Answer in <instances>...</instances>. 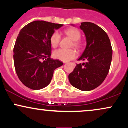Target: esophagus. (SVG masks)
Listing matches in <instances>:
<instances>
[{
	"instance_id": "obj_1",
	"label": "esophagus",
	"mask_w": 128,
	"mask_h": 128,
	"mask_svg": "<svg viewBox=\"0 0 128 128\" xmlns=\"http://www.w3.org/2000/svg\"><path fill=\"white\" fill-rule=\"evenodd\" d=\"M65 63H67V62H65Z\"/></svg>"
}]
</instances>
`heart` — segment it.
<instances>
[{
  "label": "heart",
  "mask_w": 128,
  "mask_h": 128,
  "mask_svg": "<svg viewBox=\"0 0 128 128\" xmlns=\"http://www.w3.org/2000/svg\"><path fill=\"white\" fill-rule=\"evenodd\" d=\"M64 34L73 41L72 46L75 47L77 49L80 48L82 43L79 40L81 37V33L78 29L75 28H71L64 30ZM61 36L58 31H55L50 36V43L52 48H56L59 44ZM76 52L74 49H62L56 50L54 52V57L56 59L66 62L75 58Z\"/></svg>",
  "instance_id": "1"
}]
</instances>
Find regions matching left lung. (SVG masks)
<instances>
[{"instance_id":"left-lung-1","label":"left lung","mask_w":128,"mask_h":128,"mask_svg":"<svg viewBox=\"0 0 128 128\" xmlns=\"http://www.w3.org/2000/svg\"><path fill=\"white\" fill-rule=\"evenodd\" d=\"M80 28L86 39V46L68 79L74 87L88 92L102 84L109 73L112 56V49L107 34L94 23H81Z\"/></svg>"}]
</instances>
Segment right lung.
I'll list each match as a JSON object with an SVG mask.
<instances>
[{
	"label": "right lung",
	"mask_w": 128,
	"mask_h": 128,
	"mask_svg": "<svg viewBox=\"0 0 128 128\" xmlns=\"http://www.w3.org/2000/svg\"><path fill=\"white\" fill-rule=\"evenodd\" d=\"M63 24L34 21L22 29L14 48V61L19 79L26 86L41 90L50 83L54 70L63 62L50 58V36Z\"/></svg>",
	"instance_id": "right-lung-1"
}]
</instances>
